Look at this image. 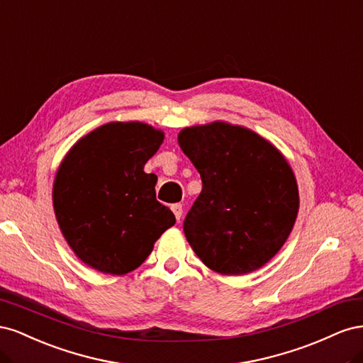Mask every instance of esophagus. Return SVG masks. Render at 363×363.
<instances>
[{"label": "esophagus", "mask_w": 363, "mask_h": 363, "mask_svg": "<svg viewBox=\"0 0 363 363\" xmlns=\"http://www.w3.org/2000/svg\"><path fill=\"white\" fill-rule=\"evenodd\" d=\"M171 211L175 215V219H177V221H180V218L183 215V206L182 204H172L171 206Z\"/></svg>", "instance_id": "34e87169"}]
</instances>
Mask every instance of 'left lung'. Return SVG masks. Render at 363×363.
Segmentation results:
<instances>
[{
	"label": "left lung",
	"instance_id": "8db88e82",
	"mask_svg": "<svg viewBox=\"0 0 363 363\" xmlns=\"http://www.w3.org/2000/svg\"><path fill=\"white\" fill-rule=\"evenodd\" d=\"M179 145L203 182L183 224L195 255L223 276L262 268L298 215V186L286 157L256 131L224 121L183 128Z\"/></svg>",
	"mask_w": 363,
	"mask_h": 363
}]
</instances>
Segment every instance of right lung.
Here are the masks:
<instances>
[{"label":"right lung","mask_w":363,"mask_h":363,"mask_svg":"<svg viewBox=\"0 0 363 363\" xmlns=\"http://www.w3.org/2000/svg\"><path fill=\"white\" fill-rule=\"evenodd\" d=\"M164 139L139 121L107 123L63 157L52 184L54 213L71 250L87 267L124 276L150 256L175 216L156 200L155 174L144 171Z\"/></svg>","instance_id":"add662e5"}]
</instances>
